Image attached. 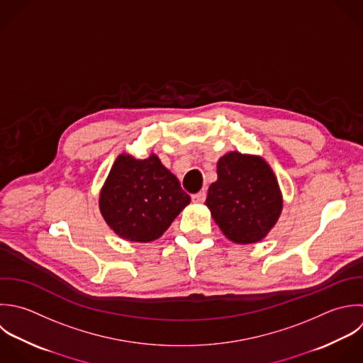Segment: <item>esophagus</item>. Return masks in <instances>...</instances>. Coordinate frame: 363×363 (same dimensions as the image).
I'll return each mask as SVG.
<instances>
[{
	"label": "esophagus",
	"mask_w": 363,
	"mask_h": 363,
	"mask_svg": "<svg viewBox=\"0 0 363 363\" xmlns=\"http://www.w3.org/2000/svg\"><path fill=\"white\" fill-rule=\"evenodd\" d=\"M205 199H206V192L205 191H201V192L192 195V202H195V203H203Z\"/></svg>",
	"instance_id": "obj_1"
}]
</instances>
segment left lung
Masks as SVG:
<instances>
[{
    "mask_svg": "<svg viewBox=\"0 0 363 363\" xmlns=\"http://www.w3.org/2000/svg\"><path fill=\"white\" fill-rule=\"evenodd\" d=\"M206 205L228 239L249 245L276 225L283 199L263 158L229 152L218 162V181L209 186Z\"/></svg>",
    "mask_w": 363,
    "mask_h": 363,
    "instance_id": "obj_1",
    "label": "left lung"
}]
</instances>
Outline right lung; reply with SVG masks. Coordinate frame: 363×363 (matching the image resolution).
Returning <instances> with one entry per match:
<instances>
[{
  "instance_id": "obj_1",
  "label": "right lung",
  "mask_w": 363,
  "mask_h": 363,
  "mask_svg": "<svg viewBox=\"0 0 363 363\" xmlns=\"http://www.w3.org/2000/svg\"><path fill=\"white\" fill-rule=\"evenodd\" d=\"M189 195L154 154L135 160L121 154L101 189L100 211L107 225L130 242L158 239L189 203Z\"/></svg>"
}]
</instances>
